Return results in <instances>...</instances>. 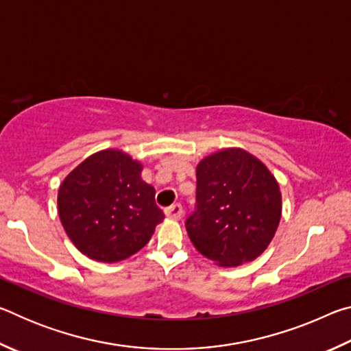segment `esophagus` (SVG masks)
Masks as SVG:
<instances>
[{"instance_id": "1", "label": "esophagus", "mask_w": 351, "mask_h": 351, "mask_svg": "<svg viewBox=\"0 0 351 351\" xmlns=\"http://www.w3.org/2000/svg\"><path fill=\"white\" fill-rule=\"evenodd\" d=\"M164 213L165 217H169L171 219H180L182 217V207L180 204H171L164 210Z\"/></svg>"}]
</instances>
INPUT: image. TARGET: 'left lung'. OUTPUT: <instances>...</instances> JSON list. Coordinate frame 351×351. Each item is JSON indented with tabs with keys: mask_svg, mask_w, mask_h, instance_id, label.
Instances as JSON below:
<instances>
[{
	"mask_svg": "<svg viewBox=\"0 0 351 351\" xmlns=\"http://www.w3.org/2000/svg\"><path fill=\"white\" fill-rule=\"evenodd\" d=\"M282 217V193L266 165L241 148H226L197 167V204L186 219L193 246L219 266L261 255Z\"/></svg>",
	"mask_w": 351,
	"mask_h": 351,
	"instance_id": "left-lung-1",
	"label": "left lung"
}]
</instances>
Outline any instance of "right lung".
<instances>
[{"mask_svg": "<svg viewBox=\"0 0 351 351\" xmlns=\"http://www.w3.org/2000/svg\"><path fill=\"white\" fill-rule=\"evenodd\" d=\"M142 165L127 153L91 154L58 189V215L82 254L104 263L128 258L152 239L164 213L154 189L141 180Z\"/></svg>", "mask_w": 351, "mask_h": 351, "instance_id": "add662e5", "label": "right lung"}]
</instances>
